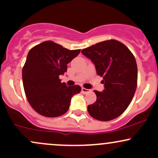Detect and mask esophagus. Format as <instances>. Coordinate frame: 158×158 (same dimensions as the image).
<instances>
[{
  "label": "esophagus",
  "instance_id": "obj_1",
  "mask_svg": "<svg viewBox=\"0 0 158 158\" xmlns=\"http://www.w3.org/2000/svg\"><path fill=\"white\" fill-rule=\"evenodd\" d=\"M82 91L83 94H88V93L91 92V90L87 89V88H82Z\"/></svg>",
  "mask_w": 158,
  "mask_h": 158
}]
</instances>
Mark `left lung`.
<instances>
[{
    "mask_svg": "<svg viewBox=\"0 0 158 158\" xmlns=\"http://www.w3.org/2000/svg\"><path fill=\"white\" fill-rule=\"evenodd\" d=\"M94 64L97 74L103 78V92L94 91L97 100L88 106L91 117L108 121L120 116L130 105L137 87V65L124 44L108 40L82 50Z\"/></svg>",
    "mask_w": 158,
    "mask_h": 158,
    "instance_id": "obj_1",
    "label": "left lung"
}]
</instances>
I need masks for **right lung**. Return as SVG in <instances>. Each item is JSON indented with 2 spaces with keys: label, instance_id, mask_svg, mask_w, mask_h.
<instances>
[{
  "label": "right lung",
  "instance_id": "add662e5",
  "mask_svg": "<svg viewBox=\"0 0 158 158\" xmlns=\"http://www.w3.org/2000/svg\"><path fill=\"white\" fill-rule=\"evenodd\" d=\"M80 50H69L47 40L29 51L22 68L23 86L29 104L40 115L48 118L64 115L72 97L81 91L78 85L67 86L59 79Z\"/></svg>",
  "mask_w": 158,
  "mask_h": 158
}]
</instances>
